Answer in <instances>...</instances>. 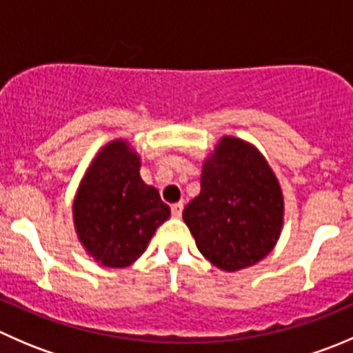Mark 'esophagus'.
Segmentation results:
<instances>
[{
	"instance_id": "34e87169",
	"label": "esophagus",
	"mask_w": 353,
	"mask_h": 353,
	"mask_svg": "<svg viewBox=\"0 0 353 353\" xmlns=\"http://www.w3.org/2000/svg\"><path fill=\"white\" fill-rule=\"evenodd\" d=\"M183 208H184V205L183 203H174L172 206H170V210H172V215L176 216V219H179L181 215H183Z\"/></svg>"
}]
</instances>
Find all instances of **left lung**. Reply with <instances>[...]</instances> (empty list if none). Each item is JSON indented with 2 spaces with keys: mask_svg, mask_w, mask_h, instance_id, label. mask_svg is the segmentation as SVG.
Returning a JSON list of instances; mask_svg holds the SVG:
<instances>
[{
  "mask_svg": "<svg viewBox=\"0 0 353 353\" xmlns=\"http://www.w3.org/2000/svg\"><path fill=\"white\" fill-rule=\"evenodd\" d=\"M283 213L282 188L268 160L254 145L222 137L203 162L201 191L183 219L212 265L239 272L275 248Z\"/></svg>",
  "mask_w": 353,
  "mask_h": 353,
  "instance_id": "left-lung-1",
  "label": "left lung"
}]
</instances>
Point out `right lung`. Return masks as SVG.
Listing matches in <instances>:
<instances>
[{
    "label": "right lung",
    "mask_w": 353,
    "mask_h": 353,
    "mask_svg": "<svg viewBox=\"0 0 353 353\" xmlns=\"http://www.w3.org/2000/svg\"><path fill=\"white\" fill-rule=\"evenodd\" d=\"M141 159L123 138L99 150L73 199V223L88 256L108 268L133 265L170 216L140 176Z\"/></svg>",
    "instance_id": "1"
}]
</instances>
